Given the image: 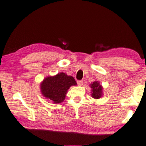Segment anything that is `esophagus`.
Returning a JSON list of instances; mask_svg holds the SVG:
<instances>
[{
  "mask_svg": "<svg viewBox=\"0 0 146 146\" xmlns=\"http://www.w3.org/2000/svg\"><path fill=\"white\" fill-rule=\"evenodd\" d=\"M77 83H78V86H82V85L83 84V81H82V80L78 81H77Z\"/></svg>",
  "mask_w": 146,
  "mask_h": 146,
  "instance_id": "obj_1",
  "label": "esophagus"
}]
</instances>
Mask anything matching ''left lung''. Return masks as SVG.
I'll use <instances>...</instances> for the list:
<instances>
[{
	"instance_id": "8db88e82",
	"label": "left lung",
	"mask_w": 146,
	"mask_h": 146,
	"mask_svg": "<svg viewBox=\"0 0 146 146\" xmlns=\"http://www.w3.org/2000/svg\"><path fill=\"white\" fill-rule=\"evenodd\" d=\"M91 88V96L94 99H99L103 96V87L98 81H95L90 84Z\"/></svg>"
}]
</instances>
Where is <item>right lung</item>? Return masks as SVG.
Masks as SVG:
<instances>
[{"mask_svg": "<svg viewBox=\"0 0 146 146\" xmlns=\"http://www.w3.org/2000/svg\"><path fill=\"white\" fill-rule=\"evenodd\" d=\"M77 83L72 76L65 73H58L55 76L45 78L40 84V92L48 100L54 104H60L64 101L68 90L72 86Z\"/></svg>", "mask_w": 146, "mask_h": 146, "instance_id": "right-lung-1", "label": "right lung"}]
</instances>
